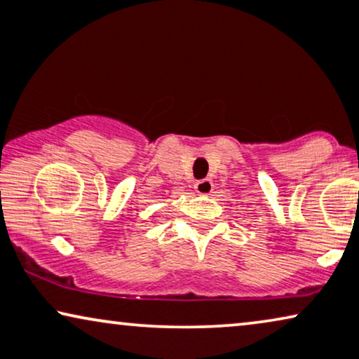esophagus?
Here are the masks:
<instances>
[{
	"label": "esophagus",
	"mask_w": 359,
	"mask_h": 359,
	"mask_svg": "<svg viewBox=\"0 0 359 359\" xmlns=\"http://www.w3.org/2000/svg\"><path fill=\"white\" fill-rule=\"evenodd\" d=\"M195 190H197V194L200 195H210L213 190V182L210 179L198 180V182H195Z\"/></svg>",
	"instance_id": "obj_1"
}]
</instances>
